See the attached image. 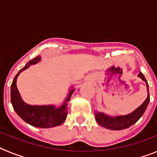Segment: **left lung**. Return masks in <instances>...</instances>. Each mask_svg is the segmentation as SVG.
Instances as JSON below:
<instances>
[{
    "instance_id": "left-lung-1",
    "label": "left lung",
    "mask_w": 157,
    "mask_h": 157,
    "mask_svg": "<svg viewBox=\"0 0 157 157\" xmlns=\"http://www.w3.org/2000/svg\"><path fill=\"white\" fill-rule=\"evenodd\" d=\"M138 76L146 83L147 90H148V97H147L146 100L142 103V105H140L138 109H135L134 112L128 115H125V116H118L112 117V116L104 114L103 112H97V113H95L96 120L101 127L113 130H123V129L128 128L130 126H132L142 116L144 112L146 110L149 101H150L149 93V84L147 82L144 75L141 72H140Z\"/></svg>"
}]
</instances>
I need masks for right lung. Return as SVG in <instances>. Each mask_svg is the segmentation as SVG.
Masks as SVG:
<instances>
[{
	"instance_id": "1",
	"label": "right lung",
	"mask_w": 157,
	"mask_h": 157,
	"mask_svg": "<svg viewBox=\"0 0 157 157\" xmlns=\"http://www.w3.org/2000/svg\"><path fill=\"white\" fill-rule=\"evenodd\" d=\"M41 56H37L32 59L23 67L14 78L11 86V101L14 110L26 123L40 128H48L59 126L64 122L67 116V102L75 90H71L66 101L59 108L54 105H30L22 100L17 86L16 80L19 75L32 64L38 63Z\"/></svg>"
}]
</instances>
